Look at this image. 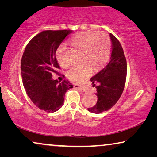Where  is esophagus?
Returning <instances> with one entry per match:
<instances>
[{
  "instance_id": "obj_1",
  "label": "esophagus",
  "mask_w": 157,
  "mask_h": 157,
  "mask_svg": "<svg viewBox=\"0 0 157 157\" xmlns=\"http://www.w3.org/2000/svg\"><path fill=\"white\" fill-rule=\"evenodd\" d=\"M73 87H74V88H75V89H81L82 91H86V88L84 86H80V85H78V84H74Z\"/></svg>"
}]
</instances>
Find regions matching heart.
I'll return each instance as SVG.
<instances>
[{
    "instance_id": "obj_1",
    "label": "heart",
    "mask_w": 157,
    "mask_h": 157,
    "mask_svg": "<svg viewBox=\"0 0 157 157\" xmlns=\"http://www.w3.org/2000/svg\"><path fill=\"white\" fill-rule=\"evenodd\" d=\"M71 43L76 48L82 51V64L71 67L66 72L68 78L73 82H82L91 75L93 68L98 70L102 68L109 59L111 52V41L104 33L82 32L74 35ZM58 63L66 67L70 63L66 56V48L64 45L59 47L56 52Z\"/></svg>"
}]
</instances>
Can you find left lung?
<instances>
[{"mask_svg":"<svg viewBox=\"0 0 157 157\" xmlns=\"http://www.w3.org/2000/svg\"><path fill=\"white\" fill-rule=\"evenodd\" d=\"M111 41V53L109 63L99 73L90 79L93 86L95 83L97 103L88 108L91 113H100L109 110L118 102L124 88L127 75V62L119 41L109 34Z\"/></svg>","mask_w":157,"mask_h":157,"instance_id":"obj_1","label":"left lung"}]
</instances>
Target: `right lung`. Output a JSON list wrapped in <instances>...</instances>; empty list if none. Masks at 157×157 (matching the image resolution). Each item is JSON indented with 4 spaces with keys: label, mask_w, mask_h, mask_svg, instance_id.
Segmentation results:
<instances>
[{
    "label": "right lung",
    "mask_w": 157,
    "mask_h": 157,
    "mask_svg": "<svg viewBox=\"0 0 157 157\" xmlns=\"http://www.w3.org/2000/svg\"><path fill=\"white\" fill-rule=\"evenodd\" d=\"M73 30H45L36 34L25 47L21 69L23 86L28 97L37 107L55 112L62 107L64 95L73 85L68 80L52 79L60 67L56 50Z\"/></svg>",
    "instance_id": "add662e5"
}]
</instances>
